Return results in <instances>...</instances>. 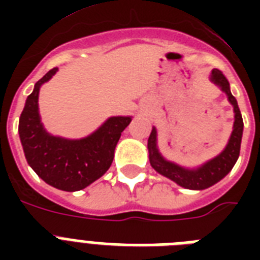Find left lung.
<instances>
[{
    "label": "left lung",
    "mask_w": 260,
    "mask_h": 260,
    "mask_svg": "<svg viewBox=\"0 0 260 260\" xmlns=\"http://www.w3.org/2000/svg\"><path fill=\"white\" fill-rule=\"evenodd\" d=\"M210 81L220 87L221 91L226 94L228 101L234 106L235 113V121H234V129L231 134V138L226 143L225 148L213 159H210L204 165L194 169H187V167H182L177 163L170 162L166 158H163V155L159 152L158 148V132L156 128L152 126L150 138H148V158L152 169L156 173H159L163 177L169 178L174 181L177 185L190 190H204L208 189L214 183H217L225 177L226 174L232 170L235 163L238 160L239 154H240V144H242V136H243V118L240 109L238 106L236 98L231 93V87L228 79L224 77L221 71L217 69L212 70L210 74Z\"/></svg>",
    "instance_id": "1"
}]
</instances>
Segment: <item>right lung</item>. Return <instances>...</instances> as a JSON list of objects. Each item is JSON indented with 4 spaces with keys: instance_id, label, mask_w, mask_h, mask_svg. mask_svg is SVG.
<instances>
[{
    "instance_id": "add662e5",
    "label": "right lung",
    "mask_w": 260,
    "mask_h": 260,
    "mask_svg": "<svg viewBox=\"0 0 260 260\" xmlns=\"http://www.w3.org/2000/svg\"><path fill=\"white\" fill-rule=\"evenodd\" d=\"M58 69L50 70L35 83L18 121V135L25 159L32 170L48 185L64 191H78L108 171L121 132L131 116L109 117L93 134L82 139L54 136L43 125L39 114V91Z\"/></svg>"
}]
</instances>
